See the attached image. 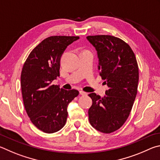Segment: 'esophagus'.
I'll return each instance as SVG.
<instances>
[{
    "mask_svg": "<svg viewBox=\"0 0 160 160\" xmlns=\"http://www.w3.org/2000/svg\"><path fill=\"white\" fill-rule=\"evenodd\" d=\"M79 93H80V95H82V96H86V95H87V93H86V92L83 91H80Z\"/></svg>",
    "mask_w": 160,
    "mask_h": 160,
    "instance_id": "obj_1",
    "label": "esophagus"
}]
</instances>
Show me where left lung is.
<instances>
[{
    "label": "left lung",
    "mask_w": 160,
    "mask_h": 160,
    "mask_svg": "<svg viewBox=\"0 0 160 160\" xmlns=\"http://www.w3.org/2000/svg\"><path fill=\"white\" fill-rule=\"evenodd\" d=\"M86 38L97 50L100 75L108 86L103 98L88 95L93 101L89 122L96 130L110 133L121 128L130 114L138 89V63L132 49L122 39L110 35Z\"/></svg>",
    "instance_id": "obj_1"
}]
</instances>
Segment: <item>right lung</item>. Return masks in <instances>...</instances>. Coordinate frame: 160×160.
I'll use <instances>...</instances> for the list:
<instances>
[{
  "label": "right lung",
  "instance_id": "add662e5",
  "mask_svg": "<svg viewBox=\"0 0 160 160\" xmlns=\"http://www.w3.org/2000/svg\"><path fill=\"white\" fill-rule=\"evenodd\" d=\"M78 36H53L33 49L21 74L22 94L25 110L33 124L44 133L60 131L67 122V107L78 95L64 90L52 82L60 76V58Z\"/></svg>",
  "mask_w": 160,
  "mask_h": 160
}]
</instances>
